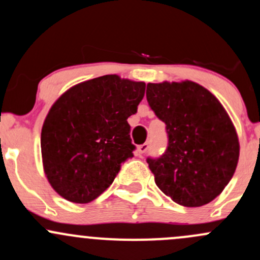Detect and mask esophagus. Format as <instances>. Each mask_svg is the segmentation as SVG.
<instances>
[{
	"instance_id": "esophagus-1",
	"label": "esophagus",
	"mask_w": 260,
	"mask_h": 260,
	"mask_svg": "<svg viewBox=\"0 0 260 260\" xmlns=\"http://www.w3.org/2000/svg\"><path fill=\"white\" fill-rule=\"evenodd\" d=\"M149 150V144H142L140 145V146L138 147V152L140 153V155H142V153H145Z\"/></svg>"
}]
</instances>
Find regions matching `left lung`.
Here are the masks:
<instances>
[{
    "label": "left lung",
    "instance_id": "obj_1",
    "mask_svg": "<svg viewBox=\"0 0 260 260\" xmlns=\"http://www.w3.org/2000/svg\"><path fill=\"white\" fill-rule=\"evenodd\" d=\"M146 99L166 124L169 145L147 158L158 188L185 207H201L228 185L239 158L236 127L211 91L197 83H149Z\"/></svg>",
    "mask_w": 260,
    "mask_h": 260
}]
</instances>
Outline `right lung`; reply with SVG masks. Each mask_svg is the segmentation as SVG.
I'll use <instances>...</instances> for the list:
<instances>
[{
    "label": "right lung",
    "mask_w": 260,
    "mask_h": 260,
    "mask_svg": "<svg viewBox=\"0 0 260 260\" xmlns=\"http://www.w3.org/2000/svg\"><path fill=\"white\" fill-rule=\"evenodd\" d=\"M145 83L110 74L94 78L58 98L43 122L44 174L59 196L89 203L113 183L133 157L127 118L138 111Z\"/></svg>",
    "instance_id": "right-lung-1"
}]
</instances>
